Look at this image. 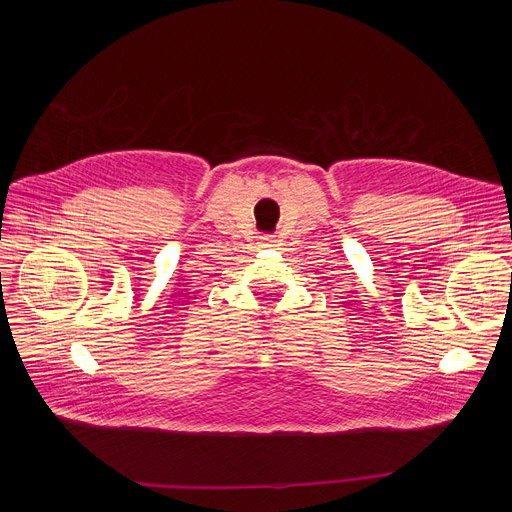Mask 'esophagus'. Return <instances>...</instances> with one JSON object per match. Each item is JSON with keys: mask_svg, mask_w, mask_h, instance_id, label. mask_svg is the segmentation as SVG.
<instances>
[{"mask_svg": "<svg viewBox=\"0 0 512 512\" xmlns=\"http://www.w3.org/2000/svg\"><path fill=\"white\" fill-rule=\"evenodd\" d=\"M275 243L273 237H261V247H275Z\"/></svg>", "mask_w": 512, "mask_h": 512, "instance_id": "34e87169", "label": "esophagus"}]
</instances>
